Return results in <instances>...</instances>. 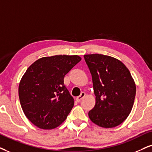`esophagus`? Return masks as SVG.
Here are the masks:
<instances>
[{
  "label": "esophagus",
  "mask_w": 152,
  "mask_h": 152,
  "mask_svg": "<svg viewBox=\"0 0 152 152\" xmlns=\"http://www.w3.org/2000/svg\"><path fill=\"white\" fill-rule=\"evenodd\" d=\"M85 96H86V93H82L79 96H78V97H76V101H77L78 102H79L81 101V99L83 98Z\"/></svg>",
  "instance_id": "1"
}]
</instances>
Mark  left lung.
<instances>
[{
  "instance_id": "8db88e82",
  "label": "left lung",
  "mask_w": 152,
  "mask_h": 152,
  "mask_svg": "<svg viewBox=\"0 0 152 152\" xmlns=\"http://www.w3.org/2000/svg\"><path fill=\"white\" fill-rule=\"evenodd\" d=\"M92 75L95 105L88 112L92 122L104 128L118 126L133 106L136 86L130 71L114 57L101 54L85 55Z\"/></svg>"
}]
</instances>
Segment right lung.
Returning <instances> with one entry per match:
<instances>
[{
    "label": "right lung",
    "mask_w": 152,
    "mask_h": 152,
    "mask_svg": "<svg viewBox=\"0 0 152 152\" xmlns=\"http://www.w3.org/2000/svg\"><path fill=\"white\" fill-rule=\"evenodd\" d=\"M80 60L78 55L41 57L23 75L19 85L21 107L38 128H57L72 111L74 100L64 85V78Z\"/></svg>",
    "instance_id": "right-lung-1"
}]
</instances>
